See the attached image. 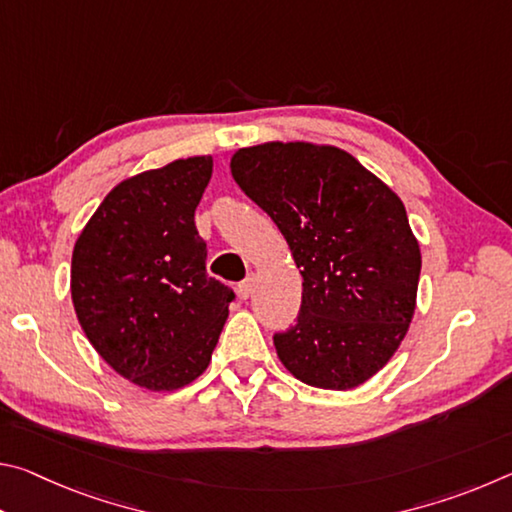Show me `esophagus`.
<instances>
[{"label":"esophagus","mask_w":512,"mask_h":512,"mask_svg":"<svg viewBox=\"0 0 512 512\" xmlns=\"http://www.w3.org/2000/svg\"><path fill=\"white\" fill-rule=\"evenodd\" d=\"M237 291H239V298L241 300H246V298H250V293H253V275H248L244 282L239 284L237 287Z\"/></svg>","instance_id":"esophagus-1"}]
</instances>
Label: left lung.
I'll return each instance as SVG.
<instances>
[{"label": "left lung", "mask_w": 512, "mask_h": 512, "mask_svg": "<svg viewBox=\"0 0 512 512\" xmlns=\"http://www.w3.org/2000/svg\"><path fill=\"white\" fill-rule=\"evenodd\" d=\"M230 171L302 275L298 323L273 336L277 357L309 386H361L400 348L418 298L422 257L400 196L327 144L248 146Z\"/></svg>", "instance_id": "obj_1"}]
</instances>
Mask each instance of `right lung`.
Here are the masks:
<instances>
[{"label":"right lung","mask_w":512,"mask_h":512,"mask_svg":"<svg viewBox=\"0 0 512 512\" xmlns=\"http://www.w3.org/2000/svg\"><path fill=\"white\" fill-rule=\"evenodd\" d=\"M212 155L173 160L112 189L72 253V302L92 348L149 391L201 377L235 298L207 275L194 212Z\"/></svg>","instance_id":"obj_1"}]
</instances>
